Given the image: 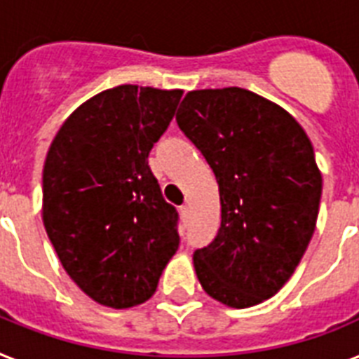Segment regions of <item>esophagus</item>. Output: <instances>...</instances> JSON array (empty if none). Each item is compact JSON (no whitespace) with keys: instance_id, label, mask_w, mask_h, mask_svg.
Segmentation results:
<instances>
[{"instance_id":"esophagus-1","label":"esophagus","mask_w":359,"mask_h":359,"mask_svg":"<svg viewBox=\"0 0 359 359\" xmlns=\"http://www.w3.org/2000/svg\"><path fill=\"white\" fill-rule=\"evenodd\" d=\"M180 215H182V220L183 222L189 220V216H191V209H189V205H182V207H180Z\"/></svg>"}]
</instances>
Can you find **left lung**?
Instances as JSON below:
<instances>
[{
	"mask_svg": "<svg viewBox=\"0 0 359 359\" xmlns=\"http://www.w3.org/2000/svg\"><path fill=\"white\" fill-rule=\"evenodd\" d=\"M176 123L215 172L222 222L194 251L201 288L233 308L283 288L316 229L323 180L292 115L242 88L187 93Z\"/></svg>",
	"mask_w": 359,
	"mask_h": 359,
	"instance_id": "left-lung-1",
	"label": "left lung"
}]
</instances>
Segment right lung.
I'll list each match as a JSON object with an SVG mask.
<instances>
[{"label":"right lung","mask_w":359,"mask_h":359,"mask_svg":"<svg viewBox=\"0 0 359 359\" xmlns=\"http://www.w3.org/2000/svg\"><path fill=\"white\" fill-rule=\"evenodd\" d=\"M183 91L124 84L76 108L43 167V226L62 266L86 295L111 308L152 297L180 245L148 156Z\"/></svg>","instance_id":"obj_1"}]
</instances>
